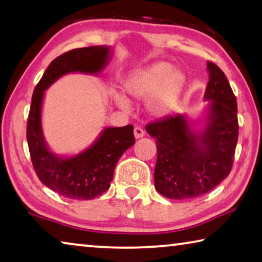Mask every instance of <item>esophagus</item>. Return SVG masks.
Segmentation results:
<instances>
[{"mask_svg":"<svg viewBox=\"0 0 262 262\" xmlns=\"http://www.w3.org/2000/svg\"><path fill=\"white\" fill-rule=\"evenodd\" d=\"M134 134H135L136 138H143L144 135H145V132H144V130L140 126H136L135 130H134Z\"/></svg>","mask_w":262,"mask_h":262,"instance_id":"obj_1","label":"esophagus"}]
</instances>
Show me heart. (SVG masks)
<instances>
[{
  "mask_svg": "<svg viewBox=\"0 0 262 262\" xmlns=\"http://www.w3.org/2000/svg\"><path fill=\"white\" fill-rule=\"evenodd\" d=\"M184 76L181 72L173 71L167 62H158L145 70L137 71L124 82V91L132 100L145 101L149 97V109L154 115L168 114L181 96ZM119 106L127 109V102L122 96L115 95Z\"/></svg>",
  "mask_w": 262,
  "mask_h": 262,
  "instance_id": "b5f03b06",
  "label": "heart"
}]
</instances>
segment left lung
<instances>
[{
  "label": "left lung",
  "instance_id": "left-lung-1",
  "mask_svg": "<svg viewBox=\"0 0 262 262\" xmlns=\"http://www.w3.org/2000/svg\"><path fill=\"white\" fill-rule=\"evenodd\" d=\"M208 68L204 98L213 102L202 135L190 132L181 115L165 116L145 126L158 149L156 189L167 199L189 200L207 194L232 169L239 135L237 100L224 72L212 61H208Z\"/></svg>",
  "mask_w": 262,
  "mask_h": 262
}]
</instances>
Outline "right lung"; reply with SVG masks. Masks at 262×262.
<instances>
[{"instance_id":"add662e5","label":"right lung","mask_w":262,"mask_h":262,"mask_svg":"<svg viewBox=\"0 0 262 262\" xmlns=\"http://www.w3.org/2000/svg\"><path fill=\"white\" fill-rule=\"evenodd\" d=\"M109 47L74 49L55 58L47 67L32 95L27 139L33 169L50 189L71 200H92L109 189L119 158L135 144L134 126L108 127L87 151L72 158H59L47 149L40 125L44 91L71 72L97 73L105 65Z\"/></svg>"}]
</instances>
